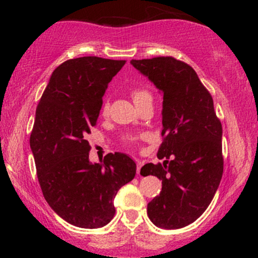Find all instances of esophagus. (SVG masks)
<instances>
[{"mask_svg": "<svg viewBox=\"0 0 258 258\" xmlns=\"http://www.w3.org/2000/svg\"><path fill=\"white\" fill-rule=\"evenodd\" d=\"M142 166H143V162L139 161V160H138V161H137V173H138V174L141 173V168H142Z\"/></svg>", "mask_w": 258, "mask_h": 258, "instance_id": "1", "label": "esophagus"}]
</instances>
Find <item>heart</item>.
<instances>
[{"label":"heart","mask_w":258,"mask_h":258,"mask_svg":"<svg viewBox=\"0 0 258 258\" xmlns=\"http://www.w3.org/2000/svg\"><path fill=\"white\" fill-rule=\"evenodd\" d=\"M131 97L133 99V102L136 103V105H141L142 103L146 102V100H152V94H150V92L146 90V88H141V87H137V88H133L131 91ZM109 102L108 100H104L102 104V109H100V111H102L103 115H106L109 111ZM137 141V138L136 137H131L127 139V143H135V142Z\"/></svg>","instance_id":"heart-1"}]
</instances>
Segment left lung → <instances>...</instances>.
<instances>
[{
  "label": "left lung",
  "instance_id": "1",
  "mask_svg": "<svg viewBox=\"0 0 258 258\" xmlns=\"http://www.w3.org/2000/svg\"><path fill=\"white\" fill-rule=\"evenodd\" d=\"M131 64L164 93L158 158L166 160L141 168L142 176L162 180L160 194L148 204V216L160 228L178 229L204 214L220 185L222 123L190 65L173 57L132 59Z\"/></svg>",
  "mask_w": 258,
  "mask_h": 258
}]
</instances>
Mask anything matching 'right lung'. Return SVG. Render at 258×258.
<instances>
[{
    "label": "right lung",
    "instance_id": "obj_1",
    "mask_svg": "<svg viewBox=\"0 0 258 258\" xmlns=\"http://www.w3.org/2000/svg\"><path fill=\"white\" fill-rule=\"evenodd\" d=\"M126 60L81 57L52 74L36 108L30 148L41 190L53 211L80 228L94 229L112 220L117 190L136 176L126 154H106L91 164L87 138L97 125L103 94Z\"/></svg>",
    "mask_w": 258,
    "mask_h": 258
}]
</instances>
